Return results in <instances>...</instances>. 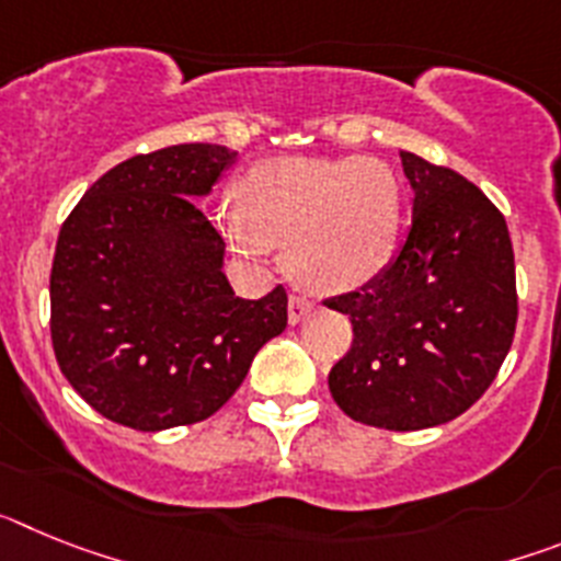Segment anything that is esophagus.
<instances>
[{
    "label": "esophagus",
    "mask_w": 561,
    "mask_h": 561,
    "mask_svg": "<svg viewBox=\"0 0 561 561\" xmlns=\"http://www.w3.org/2000/svg\"><path fill=\"white\" fill-rule=\"evenodd\" d=\"M311 314V304L309 300H304L300 295H291L289 297V323L297 325L300 320H306V317Z\"/></svg>",
    "instance_id": "1"
}]
</instances>
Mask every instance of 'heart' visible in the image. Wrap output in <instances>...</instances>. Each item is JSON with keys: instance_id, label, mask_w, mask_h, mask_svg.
<instances>
[{"instance_id": "heart-1", "label": "heart", "mask_w": 561, "mask_h": 561, "mask_svg": "<svg viewBox=\"0 0 561 561\" xmlns=\"http://www.w3.org/2000/svg\"><path fill=\"white\" fill-rule=\"evenodd\" d=\"M238 199L216 210L221 236L247 255L289 244L291 275L320 295L370 284L396 255L401 187L381 160L261 162L241 180Z\"/></svg>"}]
</instances>
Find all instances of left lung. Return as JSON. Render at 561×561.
Instances as JSON below:
<instances>
[{"instance_id": "8db88e82", "label": "left lung", "mask_w": 561, "mask_h": 561, "mask_svg": "<svg viewBox=\"0 0 561 561\" xmlns=\"http://www.w3.org/2000/svg\"><path fill=\"white\" fill-rule=\"evenodd\" d=\"M413 225L388 270L325 300L354 325L329 374L340 410L359 424L427 430L489 390L517 329L514 250L503 213L453 168L401 151Z\"/></svg>"}]
</instances>
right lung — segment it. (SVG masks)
Instances as JSON below:
<instances>
[{"label": "right lung", "instance_id": "obj_1", "mask_svg": "<svg viewBox=\"0 0 561 561\" xmlns=\"http://www.w3.org/2000/svg\"><path fill=\"white\" fill-rule=\"evenodd\" d=\"M238 153L210 142L137 153L83 193L58 232L49 334L58 368L114 424H196L286 329V291L236 297L225 241L196 199Z\"/></svg>", "mask_w": 561, "mask_h": 561}]
</instances>
